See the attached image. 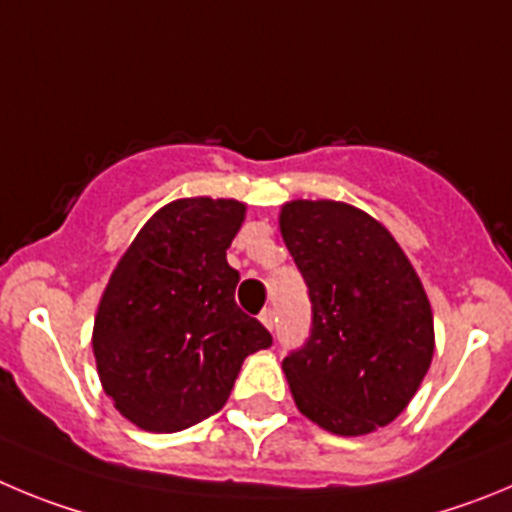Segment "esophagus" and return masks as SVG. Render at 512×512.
Masks as SVG:
<instances>
[{"mask_svg":"<svg viewBox=\"0 0 512 512\" xmlns=\"http://www.w3.org/2000/svg\"><path fill=\"white\" fill-rule=\"evenodd\" d=\"M260 321H262V324H265V329L273 331V324H275V313H273V308H265V311L260 313Z\"/></svg>","mask_w":512,"mask_h":512,"instance_id":"1","label":"esophagus"}]
</instances>
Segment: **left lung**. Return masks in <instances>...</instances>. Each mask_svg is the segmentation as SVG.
<instances>
[{
    "label": "left lung",
    "mask_w": 512,
    "mask_h": 512,
    "mask_svg": "<svg viewBox=\"0 0 512 512\" xmlns=\"http://www.w3.org/2000/svg\"><path fill=\"white\" fill-rule=\"evenodd\" d=\"M280 234L311 298V336L283 359L298 411L336 436L405 411L434 357V313L393 234L342 201H288Z\"/></svg>",
    "instance_id": "left-lung-1"
}]
</instances>
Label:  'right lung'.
I'll return each mask as SVG.
<instances>
[{"label": "right lung", "instance_id": "right-lung-1", "mask_svg": "<svg viewBox=\"0 0 512 512\" xmlns=\"http://www.w3.org/2000/svg\"><path fill=\"white\" fill-rule=\"evenodd\" d=\"M242 222V201H170L104 288L96 370L114 408L145 431L173 434L222 411L247 354L273 344L234 301L239 273L227 250Z\"/></svg>", "mask_w": 512, "mask_h": 512}]
</instances>
